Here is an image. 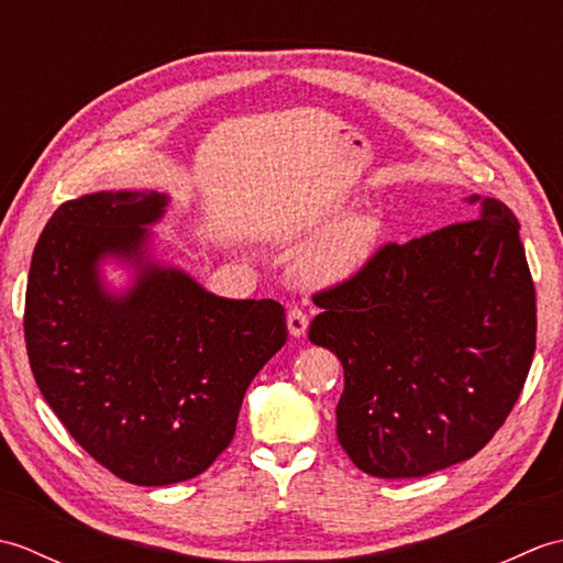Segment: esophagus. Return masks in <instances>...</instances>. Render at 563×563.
Here are the masks:
<instances>
[{
  "mask_svg": "<svg viewBox=\"0 0 563 563\" xmlns=\"http://www.w3.org/2000/svg\"><path fill=\"white\" fill-rule=\"evenodd\" d=\"M307 327H309V319H307V314L302 312V309H290L288 312V331H290V336L292 339H302L305 333H307Z\"/></svg>",
  "mask_w": 563,
  "mask_h": 563,
  "instance_id": "1",
  "label": "esophagus"
}]
</instances>
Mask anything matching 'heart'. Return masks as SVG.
<instances>
[{
	"label": "heart",
	"mask_w": 563,
	"mask_h": 563,
	"mask_svg": "<svg viewBox=\"0 0 563 563\" xmlns=\"http://www.w3.org/2000/svg\"><path fill=\"white\" fill-rule=\"evenodd\" d=\"M345 206H333L327 212L302 224L292 234L295 242L309 244L297 258V278L307 288H333L361 275L375 258L385 234V222L377 212L361 210L341 218Z\"/></svg>",
	"instance_id": "obj_1"
}]
</instances>
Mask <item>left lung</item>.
Here are the masks:
<instances>
[{"label": "left lung", "mask_w": 563, "mask_h": 563, "mask_svg": "<svg viewBox=\"0 0 563 563\" xmlns=\"http://www.w3.org/2000/svg\"><path fill=\"white\" fill-rule=\"evenodd\" d=\"M464 200L472 218L385 246L314 297L309 341L343 365L339 442L379 479L474 457L530 373L537 305L518 218L494 198Z\"/></svg>", "instance_id": "obj_1"}]
</instances>
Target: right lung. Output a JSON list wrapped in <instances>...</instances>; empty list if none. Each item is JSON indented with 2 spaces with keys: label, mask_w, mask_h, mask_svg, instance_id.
I'll use <instances>...</instances> for the list:
<instances>
[{
  "label": "right lung",
  "mask_w": 563,
  "mask_h": 563,
  "mask_svg": "<svg viewBox=\"0 0 563 563\" xmlns=\"http://www.w3.org/2000/svg\"><path fill=\"white\" fill-rule=\"evenodd\" d=\"M172 198L99 190L59 206L35 244L26 351L79 445L121 479L169 486L230 445L244 394L288 341L275 300H230L157 254ZM118 267L115 286L104 271Z\"/></svg>",
  "instance_id": "obj_1"
}]
</instances>
